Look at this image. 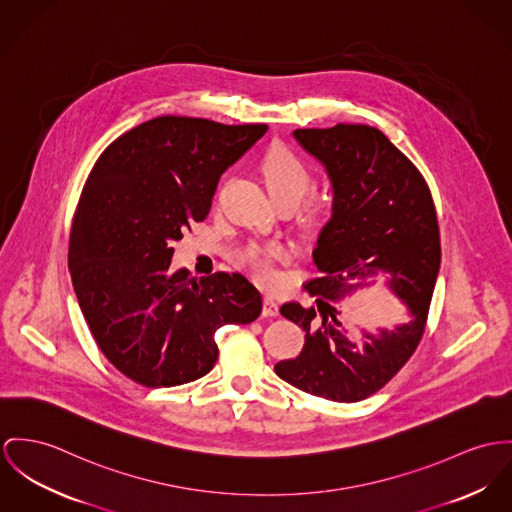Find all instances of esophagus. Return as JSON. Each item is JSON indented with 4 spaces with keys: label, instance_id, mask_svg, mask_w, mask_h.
<instances>
[{
    "label": "esophagus",
    "instance_id": "esophagus-1",
    "mask_svg": "<svg viewBox=\"0 0 512 512\" xmlns=\"http://www.w3.org/2000/svg\"><path fill=\"white\" fill-rule=\"evenodd\" d=\"M263 315H267V317H276L278 315V304H276L275 298H265V302H263Z\"/></svg>",
    "mask_w": 512,
    "mask_h": 512
}]
</instances>
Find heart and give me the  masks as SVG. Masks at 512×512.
I'll list each match as a JSON object with an SVG mask.
<instances>
[{
  "label": "heart",
  "mask_w": 512,
  "mask_h": 512,
  "mask_svg": "<svg viewBox=\"0 0 512 512\" xmlns=\"http://www.w3.org/2000/svg\"><path fill=\"white\" fill-rule=\"evenodd\" d=\"M259 171L267 185L269 195L276 204L288 202L296 206L304 195L314 185V169L312 165L296 154L292 148L276 144L267 150V154L259 163ZM331 204L329 193H314L308 204L306 212L310 218L319 216ZM245 257L253 269V273L265 282L275 280V261L286 257V249L282 245H259L251 243L245 249Z\"/></svg>",
  "instance_id": "1"
}]
</instances>
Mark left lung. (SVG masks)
<instances>
[{
	"instance_id": "obj_1",
	"label": "left lung",
	"mask_w": 512,
	"mask_h": 512,
	"mask_svg": "<svg viewBox=\"0 0 512 512\" xmlns=\"http://www.w3.org/2000/svg\"><path fill=\"white\" fill-rule=\"evenodd\" d=\"M296 140L319 159L333 185V214L317 237V276L306 282L315 306L286 302L280 314L306 331L302 353L276 362L278 378L323 399L354 403L380 392L417 351L440 267V232L431 189L401 150L368 124L298 128ZM378 274L412 314L394 332L363 343L333 306Z\"/></svg>"
}]
</instances>
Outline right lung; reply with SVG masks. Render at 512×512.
Instances as JSON below:
<instances>
[{
	"label": "right lung",
	"mask_w": 512,
	"mask_h": 512,
	"mask_svg": "<svg viewBox=\"0 0 512 512\" xmlns=\"http://www.w3.org/2000/svg\"><path fill=\"white\" fill-rule=\"evenodd\" d=\"M267 124L152 118L95 161L68 249L79 308L120 374L146 388L202 378L218 360L216 331L251 323L261 292L241 273L173 271V241L208 216L220 175Z\"/></svg>",
	"instance_id": "add662e5"
}]
</instances>
